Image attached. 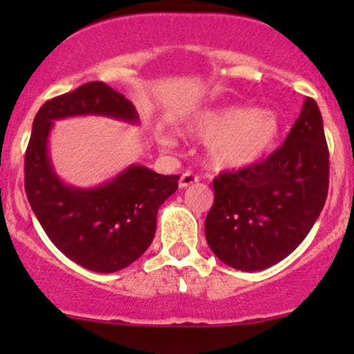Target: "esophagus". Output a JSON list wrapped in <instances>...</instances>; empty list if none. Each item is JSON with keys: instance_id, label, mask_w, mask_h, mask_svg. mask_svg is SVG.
<instances>
[{"instance_id": "obj_1", "label": "esophagus", "mask_w": 354, "mask_h": 354, "mask_svg": "<svg viewBox=\"0 0 354 354\" xmlns=\"http://www.w3.org/2000/svg\"><path fill=\"white\" fill-rule=\"evenodd\" d=\"M197 181H198L197 174H194L192 171H187V173L181 174V178H180V188H188L190 185L197 183Z\"/></svg>"}]
</instances>
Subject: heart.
Returning a JSON list of instances; mask_svg holds the SVG:
<instances>
[{"instance_id": "obj_1", "label": "heart", "mask_w": 354, "mask_h": 354, "mask_svg": "<svg viewBox=\"0 0 354 354\" xmlns=\"http://www.w3.org/2000/svg\"><path fill=\"white\" fill-rule=\"evenodd\" d=\"M187 133L207 142V159L217 171H241L266 159L281 135V120L274 111L223 106L203 109L185 127ZM162 149L176 147L173 135L159 133Z\"/></svg>"}]
</instances>
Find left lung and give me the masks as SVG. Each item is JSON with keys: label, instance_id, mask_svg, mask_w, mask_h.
Listing matches in <instances>:
<instances>
[{"label": "left lung", "instance_id": "1", "mask_svg": "<svg viewBox=\"0 0 354 354\" xmlns=\"http://www.w3.org/2000/svg\"><path fill=\"white\" fill-rule=\"evenodd\" d=\"M205 238L214 255L238 270L286 259L315 224L329 190L322 114L305 99L284 144L263 162L214 180Z\"/></svg>", "mask_w": 354, "mask_h": 354}]
</instances>
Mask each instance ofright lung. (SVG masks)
I'll use <instances>...</instances> for the list:
<instances>
[{"label": "right lung", "mask_w": 354, "mask_h": 354, "mask_svg": "<svg viewBox=\"0 0 354 354\" xmlns=\"http://www.w3.org/2000/svg\"><path fill=\"white\" fill-rule=\"evenodd\" d=\"M85 114L138 123L135 106L104 82H88L44 102L34 118L25 152V192L59 252L94 272H116L151 246L157 210L178 190L180 176L133 164L95 188L63 183L53 169L49 133L56 120Z\"/></svg>", "instance_id": "add662e5"}]
</instances>
